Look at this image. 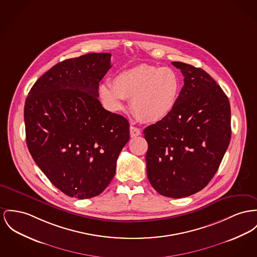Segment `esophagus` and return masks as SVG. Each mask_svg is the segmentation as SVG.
Segmentation results:
<instances>
[{
  "instance_id": "1",
  "label": "esophagus",
  "mask_w": 257,
  "mask_h": 257,
  "mask_svg": "<svg viewBox=\"0 0 257 257\" xmlns=\"http://www.w3.org/2000/svg\"><path fill=\"white\" fill-rule=\"evenodd\" d=\"M130 133H131V137H137L141 135L140 130H139L138 127H137V126H134V125H131V127H130Z\"/></svg>"
}]
</instances>
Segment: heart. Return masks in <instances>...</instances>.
<instances>
[{
    "label": "heart",
    "mask_w": 257,
    "mask_h": 257,
    "mask_svg": "<svg viewBox=\"0 0 257 257\" xmlns=\"http://www.w3.org/2000/svg\"><path fill=\"white\" fill-rule=\"evenodd\" d=\"M179 91V80L168 67L141 64L117 74L112 85L99 86V95L105 107L118 112L124 99L132 98V109L138 119L154 122L166 118L173 109Z\"/></svg>",
    "instance_id": "heart-1"
}]
</instances>
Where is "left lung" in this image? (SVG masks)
Here are the masks:
<instances>
[{
	"instance_id": "obj_1",
	"label": "left lung",
	"mask_w": 257,
	"mask_h": 257,
	"mask_svg": "<svg viewBox=\"0 0 257 257\" xmlns=\"http://www.w3.org/2000/svg\"><path fill=\"white\" fill-rule=\"evenodd\" d=\"M171 64L180 69L184 86L171 113L143 134L151 185L178 199L205 188L216 173L231 139V109L222 88L203 69Z\"/></svg>"
}]
</instances>
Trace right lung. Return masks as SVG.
<instances>
[{
    "mask_svg": "<svg viewBox=\"0 0 257 257\" xmlns=\"http://www.w3.org/2000/svg\"><path fill=\"white\" fill-rule=\"evenodd\" d=\"M110 53H87L57 63L37 80L24 106L26 143L35 163L69 197L101 194L130 139L127 120L104 109L99 82Z\"/></svg>",
    "mask_w": 257,
    "mask_h": 257,
    "instance_id": "add662e5",
    "label": "right lung"
}]
</instances>
